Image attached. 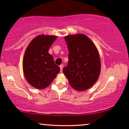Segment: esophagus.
I'll return each instance as SVG.
<instances>
[{"label": "esophagus", "instance_id": "1", "mask_svg": "<svg viewBox=\"0 0 129 129\" xmlns=\"http://www.w3.org/2000/svg\"><path fill=\"white\" fill-rule=\"evenodd\" d=\"M63 64H61L60 65V72H61L63 70Z\"/></svg>", "mask_w": 129, "mask_h": 129}]
</instances>
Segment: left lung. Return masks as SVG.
Masks as SVG:
<instances>
[{
    "label": "left lung",
    "instance_id": "obj_1",
    "mask_svg": "<svg viewBox=\"0 0 129 129\" xmlns=\"http://www.w3.org/2000/svg\"><path fill=\"white\" fill-rule=\"evenodd\" d=\"M69 49L68 66L63 69L70 85L77 91H84L93 86L99 77L101 63L96 45L85 35L64 36Z\"/></svg>",
    "mask_w": 129,
    "mask_h": 129
}]
</instances>
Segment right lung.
<instances>
[{"label":"right lung","mask_w":129,"mask_h":129,"mask_svg":"<svg viewBox=\"0 0 129 129\" xmlns=\"http://www.w3.org/2000/svg\"><path fill=\"white\" fill-rule=\"evenodd\" d=\"M57 39L54 35H39L27 46L23 59V71L33 87L43 89L50 85L60 72L49 49Z\"/></svg>","instance_id":"obj_1"}]
</instances>
